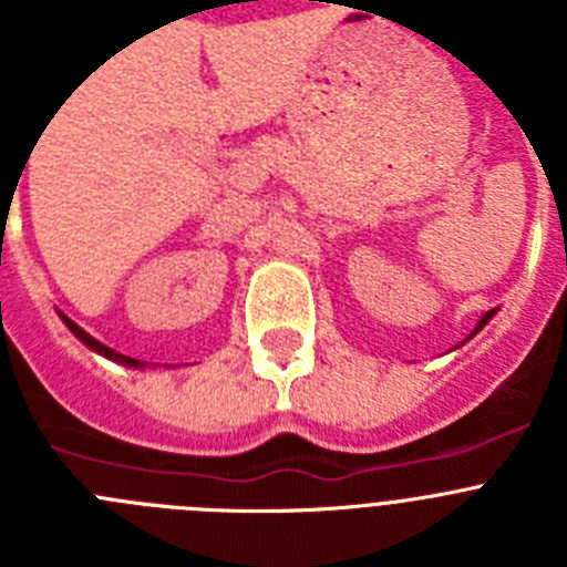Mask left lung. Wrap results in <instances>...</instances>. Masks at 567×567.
<instances>
[{
	"label": "left lung",
	"instance_id": "1",
	"mask_svg": "<svg viewBox=\"0 0 567 567\" xmlns=\"http://www.w3.org/2000/svg\"><path fill=\"white\" fill-rule=\"evenodd\" d=\"M491 318H494V309H491V312H485V315H483V318H480V323H477V327H474V332H471V334H468V338H474V334H477V332H480V329H483V327H485V323H488V320H491Z\"/></svg>",
	"mask_w": 567,
	"mask_h": 567
}]
</instances>
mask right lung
I'll return each instance as SVG.
<instances>
[{
    "label": "right lung",
    "instance_id": "right-lung-1",
    "mask_svg": "<svg viewBox=\"0 0 567 567\" xmlns=\"http://www.w3.org/2000/svg\"><path fill=\"white\" fill-rule=\"evenodd\" d=\"M62 315V312H59ZM62 320H64V327L70 329V332L76 334L79 340H82L84 346H90V349H93V352H99V354H104V358H110V360H115V363H122V365H135V369H142L144 363H138V360L135 358H127V354H118L115 352V349H110V346H104V343H99L96 338H90L87 332H84L82 327H76V323H73V320L68 318V315H62Z\"/></svg>",
    "mask_w": 567,
    "mask_h": 567
}]
</instances>
